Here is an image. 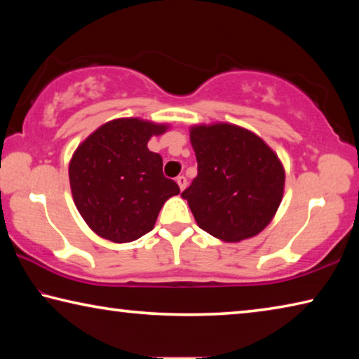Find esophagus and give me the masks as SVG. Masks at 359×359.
Masks as SVG:
<instances>
[{
  "mask_svg": "<svg viewBox=\"0 0 359 359\" xmlns=\"http://www.w3.org/2000/svg\"><path fill=\"white\" fill-rule=\"evenodd\" d=\"M175 182H177V185H179L180 190L184 191L185 187H187V177H185V175H179V177L175 179Z\"/></svg>",
  "mask_w": 359,
  "mask_h": 359,
  "instance_id": "obj_1",
  "label": "esophagus"
}]
</instances>
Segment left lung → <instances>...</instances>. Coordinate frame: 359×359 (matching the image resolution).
Wrapping results in <instances>:
<instances>
[{"mask_svg":"<svg viewBox=\"0 0 359 359\" xmlns=\"http://www.w3.org/2000/svg\"><path fill=\"white\" fill-rule=\"evenodd\" d=\"M198 175L182 193L199 228L224 242L261 233L283 198L285 169L263 139L231 123L196 125Z\"/></svg>","mask_w":359,"mask_h":359,"instance_id":"1","label":"left lung"}]
</instances>
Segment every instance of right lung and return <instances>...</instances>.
<instances>
[{
  "mask_svg": "<svg viewBox=\"0 0 359 359\" xmlns=\"http://www.w3.org/2000/svg\"><path fill=\"white\" fill-rule=\"evenodd\" d=\"M168 125L115 118L101 125L76 149L69 184L77 210L96 234L125 244L154 229L169 198L180 193L163 175V158L147 142Z\"/></svg>",
  "mask_w": 359,
  "mask_h": 359,
  "instance_id": "obj_1",
  "label": "right lung"
}]
</instances>
